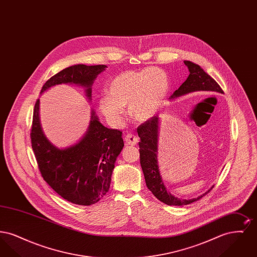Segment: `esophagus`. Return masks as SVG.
<instances>
[{
	"mask_svg": "<svg viewBox=\"0 0 257 257\" xmlns=\"http://www.w3.org/2000/svg\"><path fill=\"white\" fill-rule=\"evenodd\" d=\"M124 142L127 146H135L138 142H139V139L137 136H135L134 134H127L125 135L124 137Z\"/></svg>",
	"mask_w": 257,
	"mask_h": 257,
	"instance_id": "34e87169",
	"label": "esophagus"
}]
</instances>
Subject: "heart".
Masks as SVG:
<instances>
[{
  "instance_id": "1",
  "label": "heart",
  "mask_w": 257,
  "mask_h": 257,
  "mask_svg": "<svg viewBox=\"0 0 257 257\" xmlns=\"http://www.w3.org/2000/svg\"><path fill=\"white\" fill-rule=\"evenodd\" d=\"M169 86L168 75L158 67L125 71L110 81L108 95L99 99V109L115 125L121 121L127 106L135 120L147 121L159 111Z\"/></svg>"
}]
</instances>
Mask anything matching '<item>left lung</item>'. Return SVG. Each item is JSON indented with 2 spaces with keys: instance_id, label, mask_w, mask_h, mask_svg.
<instances>
[{
  "instance_id": "left-lung-1",
  "label": "left lung",
  "mask_w": 257,
  "mask_h": 257,
  "mask_svg": "<svg viewBox=\"0 0 257 257\" xmlns=\"http://www.w3.org/2000/svg\"><path fill=\"white\" fill-rule=\"evenodd\" d=\"M184 63L189 69V76L187 80L176 89L171 98L179 97L184 94L194 92L197 90L204 91H217L222 93V89L219 84L208 75L199 65L190 61H185ZM137 132L141 138L139 143L140 147V160L141 166L144 171L147 188L156 196L160 201L167 205L182 206L190 204L198 200L204 195L193 199H179L172 196L167 188L164 186L160 175L158 163H157V138H158V117L153 116L146 122L141 124ZM212 189V188H211Z\"/></svg>"
}]
</instances>
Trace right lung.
<instances>
[{
	"mask_svg": "<svg viewBox=\"0 0 257 257\" xmlns=\"http://www.w3.org/2000/svg\"><path fill=\"white\" fill-rule=\"evenodd\" d=\"M106 67L104 64L69 66L51 77L40 93L55 85L71 83L86 87V95L90 98V86ZM38 109L37 99L30 136L41 176L59 196L69 202L84 206L96 203L109 192L114 162L124 147L122 132L103 126L92 111L87 133L80 143L59 149L43 135Z\"/></svg>",
	"mask_w": 257,
	"mask_h": 257,
	"instance_id": "add662e5",
	"label": "right lung"
}]
</instances>
